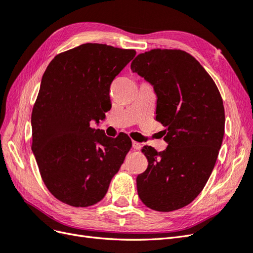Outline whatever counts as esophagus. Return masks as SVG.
<instances>
[{
  "instance_id": "obj_1",
  "label": "esophagus",
  "mask_w": 253,
  "mask_h": 253,
  "mask_svg": "<svg viewBox=\"0 0 253 253\" xmlns=\"http://www.w3.org/2000/svg\"><path fill=\"white\" fill-rule=\"evenodd\" d=\"M142 148V144L137 142V141H133V149L134 150H140Z\"/></svg>"
}]
</instances>
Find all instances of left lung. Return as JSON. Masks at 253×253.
<instances>
[{"mask_svg": "<svg viewBox=\"0 0 253 253\" xmlns=\"http://www.w3.org/2000/svg\"><path fill=\"white\" fill-rule=\"evenodd\" d=\"M157 96L156 120L166 128L168 147L142 150L148 168L137 176L141 202L170 212L193 202L208 181L225 133V110L211 76L190 53L155 48L131 64Z\"/></svg>", "mask_w": 253, "mask_h": 253, "instance_id": "8db88e82", "label": "left lung"}]
</instances>
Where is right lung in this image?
Here are the masks:
<instances>
[{
	"label": "right lung",
	"instance_id": "obj_1",
	"mask_svg": "<svg viewBox=\"0 0 253 253\" xmlns=\"http://www.w3.org/2000/svg\"><path fill=\"white\" fill-rule=\"evenodd\" d=\"M135 55L86 43L58 53L45 71L32 113V149L58 201L77 208L100 202L131 150L127 135L111 138L89 121L104 118L111 84Z\"/></svg>",
	"mask_w": 253,
	"mask_h": 253
}]
</instances>
